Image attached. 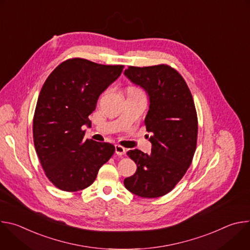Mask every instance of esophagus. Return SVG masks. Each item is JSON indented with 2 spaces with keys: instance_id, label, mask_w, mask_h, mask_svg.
<instances>
[{
  "instance_id": "esophagus-1",
  "label": "esophagus",
  "mask_w": 250,
  "mask_h": 250,
  "mask_svg": "<svg viewBox=\"0 0 250 250\" xmlns=\"http://www.w3.org/2000/svg\"><path fill=\"white\" fill-rule=\"evenodd\" d=\"M115 149H116V154L119 156H123L125 153V148H124L121 146H116Z\"/></svg>"
}]
</instances>
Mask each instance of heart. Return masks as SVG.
Returning a JSON list of instances; mask_svg holds the SVG:
<instances>
[{
  "label": "heart",
  "instance_id": "b5f03b06",
  "mask_svg": "<svg viewBox=\"0 0 250 250\" xmlns=\"http://www.w3.org/2000/svg\"><path fill=\"white\" fill-rule=\"evenodd\" d=\"M129 91H135V92H140L138 89L136 88H129Z\"/></svg>",
  "mask_w": 250,
  "mask_h": 250
}]
</instances>
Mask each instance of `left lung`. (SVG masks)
Here are the masks:
<instances>
[{"label": "left lung", "instance_id": "obj_1", "mask_svg": "<svg viewBox=\"0 0 250 250\" xmlns=\"http://www.w3.org/2000/svg\"><path fill=\"white\" fill-rule=\"evenodd\" d=\"M125 75L148 94L145 124L152 148L149 154L127 152L137 169L124 184L141 198H158L173 190L192 163L198 137L194 100L184 78L169 65L128 66Z\"/></svg>", "mask_w": 250, "mask_h": 250}]
</instances>
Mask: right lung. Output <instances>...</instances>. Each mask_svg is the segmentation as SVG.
Listing matches in <instances>:
<instances>
[{
    "label": "right lung",
    "mask_w": 250,
    "mask_h": 250,
    "mask_svg": "<svg viewBox=\"0 0 250 250\" xmlns=\"http://www.w3.org/2000/svg\"><path fill=\"white\" fill-rule=\"evenodd\" d=\"M124 65H103L83 58L59 64L45 80L33 116V142L49 181L77 192L89 187L115 152L108 142L86 139L100 95L122 74Z\"/></svg>",
    "instance_id": "right-lung-1"
}]
</instances>
